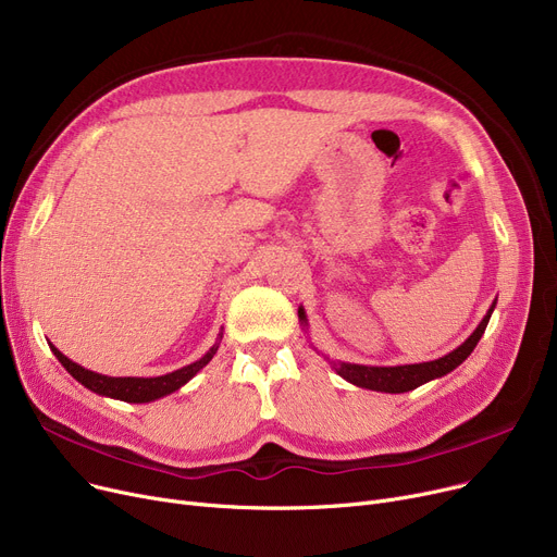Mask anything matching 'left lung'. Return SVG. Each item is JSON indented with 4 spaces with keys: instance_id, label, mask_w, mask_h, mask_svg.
Returning <instances> with one entry per match:
<instances>
[{
    "instance_id": "8db88e82",
    "label": "left lung",
    "mask_w": 557,
    "mask_h": 557,
    "mask_svg": "<svg viewBox=\"0 0 557 557\" xmlns=\"http://www.w3.org/2000/svg\"><path fill=\"white\" fill-rule=\"evenodd\" d=\"M496 307V300L492 302V307L487 309V313L483 315V320L479 323V327L472 332V336L467 338L465 343H460L456 349H451L449 355L433 359V361H424V363H406V366H361V363H347V361H330V366L336 370L338 376H343L345 382L355 384L359 388H368V391H376V393H408L416 391L418 386L433 382V379H441L445 374H449L451 370H456L467 357L474 352L476 343L481 341L490 315ZM298 318L302 327H307V313L305 307H298Z\"/></svg>"
}]
</instances>
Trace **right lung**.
I'll return each instance as SVG.
<instances>
[{
	"label": "right lung",
	"mask_w": 557,
	"mask_h": 557,
	"mask_svg": "<svg viewBox=\"0 0 557 557\" xmlns=\"http://www.w3.org/2000/svg\"><path fill=\"white\" fill-rule=\"evenodd\" d=\"M221 338H223V332L219 334L216 343L198 361H194V363H189L181 370L160 374V376H108V374H99V372H92V370H87V368L74 363L51 343H49V347H51L53 357L61 361L63 368L87 391H92V393L103 395V397H110V399H122V401H131V404H146V401H156L164 395H171L178 388H183L189 382V379H194L205 366L212 361V357L216 355V349L221 345Z\"/></svg>",
	"instance_id": "add662e5"
}]
</instances>
